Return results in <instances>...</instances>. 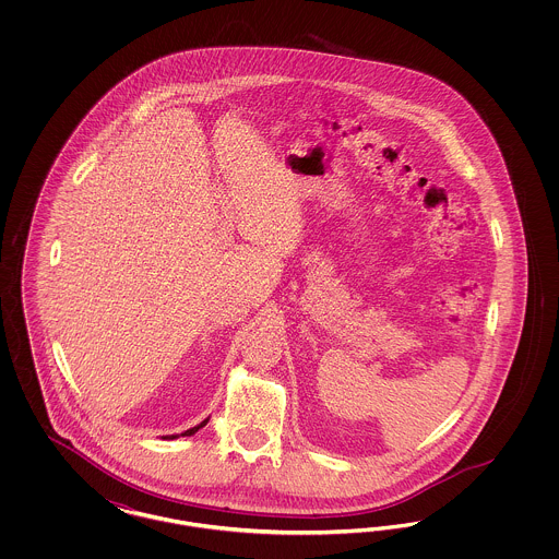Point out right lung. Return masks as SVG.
I'll use <instances>...</instances> for the list:
<instances>
[{
  "label": "right lung",
  "instance_id": "add662e5",
  "mask_svg": "<svg viewBox=\"0 0 559 559\" xmlns=\"http://www.w3.org/2000/svg\"><path fill=\"white\" fill-rule=\"evenodd\" d=\"M207 421H210V419H205V421H203V424H199V426H197V427H190V429H187V431H185V433H182V436H192V433H197V431H199V429H201V427L207 426ZM174 438H178V436H169V440H174Z\"/></svg>",
  "mask_w": 559,
  "mask_h": 559
}]
</instances>
